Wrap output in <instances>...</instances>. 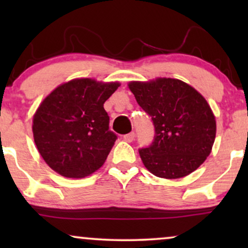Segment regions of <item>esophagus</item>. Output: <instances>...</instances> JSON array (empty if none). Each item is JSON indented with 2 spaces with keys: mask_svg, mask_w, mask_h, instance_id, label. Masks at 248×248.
<instances>
[{
  "mask_svg": "<svg viewBox=\"0 0 248 248\" xmlns=\"http://www.w3.org/2000/svg\"><path fill=\"white\" fill-rule=\"evenodd\" d=\"M134 138H135V134H134V132H131V133H128V134H125L124 137H123V140L125 141V142H128V143H130V142H132L134 140Z\"/></svg>",
  "mask_w": 248,
  "mask_h": 248,
  "instance_id": "34e87169",
  "label": "esophagus"
}]
</instances>
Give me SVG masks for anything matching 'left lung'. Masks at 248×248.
<instances>
[{
	"label": "left lung",
	"instance_id": "left-lung-1",
	"mask_svg": "<svg viewBox=\"0 0 248 248\" xmlns=\"http://www.w3.org/2000/svg\"><path fill=\"white\" fill-rule=\"evenodd\" d=\"M127 86L155 125L152 144L139 151L145 168L166 179L185 177L198 169L211 154L217 132L205 98L171 78L131 81Z\"/></svg>",
	"mask_w": 248,
	"mask_h": 248
}]
</instances>
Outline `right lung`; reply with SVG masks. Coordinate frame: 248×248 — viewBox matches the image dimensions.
<instances>
[{"mask_svg": "<svg viewBox=\"0 0 248 248\" xmlns=\"http://www.w3.org/2000/svg\"><path fill=\"white\" fill-rule=\"evenodd\" d=\"M121 86L91 78L56 87L32 117L36 147L47 165L67 178H84L105 164L116 141L104 104Z\"/></svg>", "mask_w": 248, "mask_h": 248, "instance_id": "obj_1", "label": "right lung"}]
</instances>
